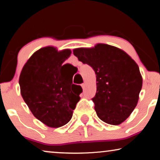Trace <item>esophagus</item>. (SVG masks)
<instances>
[{
    "instance_id": "34e87169",
    "label": "esophagus",
    "mask_w": 160,
    "mask_h": 160,
    "mask_svg": "<svg viewBox=\"0 0 160 160\" xmlns=\"http://www.w3.org/2000/svg\"><path fill=\"white\" fill-rule=\"evenodd\" d=\"M82 87L83 89H84L85 87H86V84H85V83H83V84H82Z\"/></svg>"
}]
</instances>
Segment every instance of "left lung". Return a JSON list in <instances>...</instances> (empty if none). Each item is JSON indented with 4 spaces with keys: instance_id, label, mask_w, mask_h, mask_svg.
Masks as SVG:
<instances>
[{
    "instance_id": "obj_1",
    "label": "left lung",
    "mask_w": 160,
    "mask_h": 160,
    "mask_svg": "<svg viewBox=\"0 0 160 160\" xmlns=\"http://www.w3.org/2000/svg\"><path fill=\"white\" fill-rule=\"evenodd\" d=\"M73 54L95 71L97 91L92 100L98 117L107 124H121L134 110L142 88L136 62L122 50L103 43L76 49Z\"/></svg>"
}]
</instances>
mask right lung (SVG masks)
<instances>
[{
	"mask_svg": "<svg viewBox=\"0 0 160 160\" xmlns=\"http://www.w3.org/2000/svg\"><path fill=\"white\" fill-rule=\"evenodd\" d=\"M71 52L47 47L35 52L24 65L19 84L21 95L34 117L50 128L71 119L82 88L61 71ZM73 78V77H72Z\"/></svg>",
	"mask_w": 160,
	"mask_h": 160,
	"instance_id": "right-lung-1",
	"label": "right lung"
}]
</instances>
